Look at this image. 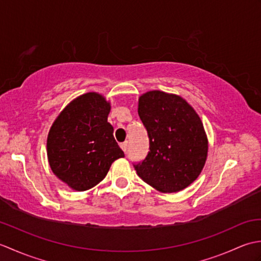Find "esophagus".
<instances>
[{"instance_id": "esophagus-1", "label": "esophagus", "mask_w": 261, "mask_h": 261, "mask_svg": "<svg viewBox=\"0 0 261 261\" xmlns=\"http://www.w3.org/2000/svg\"><path fill=\"white\" fill-rule=\"evenodd\" d=\"M127 146H129V142H127V141H124V142H122V143H121V145H120L121 149H122V150H123L124 152H126V150H127Z\"/></svg>"}]
</instances>
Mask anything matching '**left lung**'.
<instances>
[{
    "label": "left lung",
    "mask_w": 261,
    "mask_h": 261,
    "mask_svg": "<svg viewBox=\"0 0 261 261\" xmlns=\"http://www.w3.org/2000/svg\"><path fill=\"white\" fill-rule=\"evenodd\" d=\"M138 114L149 137V152L134 164L138 176L163 193L190 186L207 157V137L198 114L184 98L162 91L139 97Z\"/></svg>",
    "instance_id": "obj_1"
}]
</instances>
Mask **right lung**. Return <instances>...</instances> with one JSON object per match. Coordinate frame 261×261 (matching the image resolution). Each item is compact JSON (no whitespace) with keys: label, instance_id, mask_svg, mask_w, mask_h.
Instances as JSON below:
<instances>
[{"label":"right lung","instance_id":"add662e5","mask_svg":"<svg viewBox=\"0 0 261 261\" xmlns=\"http://www.w3.org/2000/svg\"><path fill=\"white\" fill-rule=\"evenodd\" d=\"M110 103L90 92L73 99L55 120L47 139L53 173L75 191L97 185L114 160L124 157L108 122Z\"/></svg>","mask_w":261,"mask_h":261}]
</instances>
